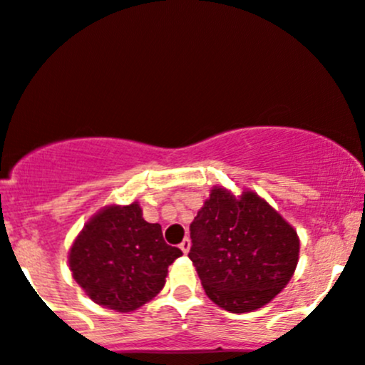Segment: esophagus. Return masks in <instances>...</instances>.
<instances>
[{
    "mask_svg": "<svg viewBox=\"0 0 365 365\" xmlns=\"http://www.w3.org/2000/svg\"><path fill=\"white\" fill-rule=\"evenodd\" d=\"M180 250H182L185 255L189 253L190 251V239L189 237H185L182 242H180Z\"/></svg>",
    "mask_w": 365,
    "mask_h": 365,
    "instance_id": "esophagus-1",
    "label": "esophagus"
}]
</instances>
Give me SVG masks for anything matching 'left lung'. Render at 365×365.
Instances as JSON below:
<instances>
[{
  "mask_svg": "<svg viewBox=\"0 0 365 365\" xmlns=\"http://www.w3.org/2000/svg\"><path fill=\"white\" fill-rule=\"evenodd\" d=\"M189 258L207 298L232 314L265 307L287 286L299 258L293 225L253 190L215 185L190 223Z\"/></svg>",
  "mask_w": 365,
  "mask_h": 365,
  "instance_id": "left-lung-1",
  "label": "left lung"
}]
</instances>
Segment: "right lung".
Instances as JSON below:
<instances>
[{
  "label": "right lung",
  "mask_w": 365,
  "mask_h": 365,
  "mask_svg": "<svg viewBox=\"0 0 365 365\" xmlns=\"http://www.w3.org/2000/svg\"><path fill=\"white\" fill-rule=\"evenodd\" d=\"M180 256L135 201L109 204L88 220L69 250V268L91 302L128 314L158 296L168 267Z\"/></svg>",
  "instance_id": "right-lung-1"
}]
</instances>
